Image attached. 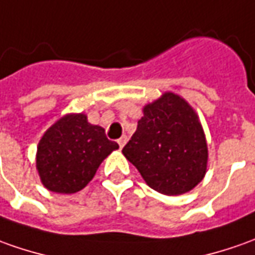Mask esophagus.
<instances>
[{
  "instance_id": "34e87169",
  "label": "esophagus",
  "mask_w": 255,
  "mask_h": 255,
  "mask_svg": "<svg viewBox=\"0 0 255 255\" xmlns=\"http://www.w3.org/2000/svg\"><path fill=\"white\" fill-rule=\"evenodd\" d=\"M117 142H119V146H120V148H123V146L126 145V142H127V136H126V135H123L121 138H119V139H117Z\"/></svg>"
}]
</instances>
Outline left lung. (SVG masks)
<instances>
[{
	"mask_svg": "<svg viewBox=\"0 0 255 255\" xmlns=\"http://www.w3.org/2000/svg\"><path fill=\"white\" fill-rule=\"evenodd\" d=\"M123 153L150 188L166 195L193 190L207 170V141L198 117L174 93L145 106Z\"/></svg>",
	"mask_w": 255,
	"mask_h": 255,
	"instance_id": "8db88e82",
	"label": "left lung"
}]
</instances>
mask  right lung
Masks as SVG:
<instances>
[{
    "instance_id": "1",
    "label": "right lung",
    "mask_w": 255,
    "mask_h": 255,
    "mask_svg": "<svg viewBox=\"0 0 255 255\" xmlns=\"http://www.w3.org/2000/svg\"><path fill=\"white\" fill-rule=\"evenodd\" d=\"M105 129L88 123L85 114H69L43 135L36 157L41 183L50 191L72 194L91 181L107 155L117 149Z\"/></svg>"
}]
</instances>
